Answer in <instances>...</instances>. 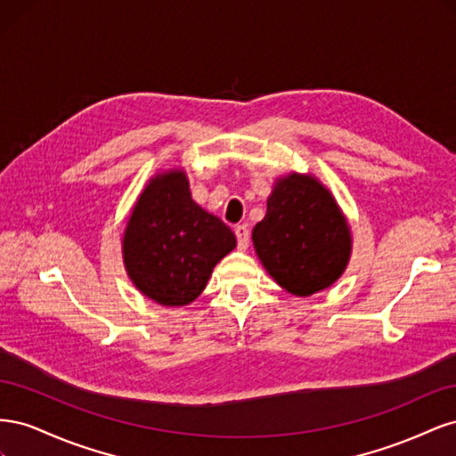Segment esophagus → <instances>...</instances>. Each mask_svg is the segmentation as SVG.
Returning a JSON list of instances; mask_svg holds the SVG:
<instances>
[{"instance_id":"34e87169","label":"esophagus","mask_w":456,"mask_h":456,"mask_svg":"<svg viewBox=\"0 0 456 456\" xmlns=\"http://www.w3.org/2000/svg\"><path fill=\"white\" fill-rule=\"evenodd\" d=\"M236 238H238V249L245 251L247 247H249V240H251V233H249V228H247L245 224H240L236 226Z\"/></svg>"}]
</instances>
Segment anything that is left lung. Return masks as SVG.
<instances>
[{
    "instance_id": "1",
    "label": "left lung",
    "mask_w": 456,
    "mask_h": 456,
    "mask_svg": "<svg viewBox=\"0 0 456 456\" xmlns=\"http://www.w3.org/2000/svg\"><path fill=\"white\" fill-rule=\"evenodd\" d=\"M253 245L287 293L312 297L338 281L352 256V230L330 190L312 173L275 178Z\"/></svg>"
}]
</instances>
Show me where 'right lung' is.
<instances>
[{
  "label": "right lung",
  "mask_w": 456,
  "mask_h": 456,
  "mask_svg": "<svg viewBox=\"0 0 456 456\" xmlns=\"http://www.w3.org/2000/svg\"><path fill=\"white\" fill-rule=\"evenodd\" d=\"M236 249V236L191 200L184 169L158 171L136 198L121 238L133 285L159 306H186L213 268Z\"/></svg>",
  "instance_id": "1"
}]
</instances>
